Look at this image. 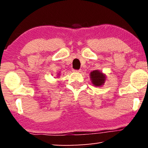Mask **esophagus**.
<instances>
[{"label": "esophagus", "instance_id": "34e87169", "mask_svg": "<svg viewBox=\"0 0 148 148\" xmlns=\"http://www.w3.org/2000/svg\"><path fill=\"white\" fill-rule=\"evenodd\" d=\"M74 71L76 72H81V70H77V71H75V70H74Z\"/></svg>", "mask_w": 148, "mask_h": 148}]
</instances>
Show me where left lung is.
I'll return each mask as SVG.
<instances>
[{
    "mask_svg": "<svg viewBox=\"0 0 148 148\" xmlns=\"http://www.w3.org/2000/svg\"><path fill=\"white\" fill-rule=\"evenodd\" d=\"M90 78L92 84L96 87H101L103 86L106 81V75L100 72L98 70L92 71L90 73Z\"/></svg>",
    "mask_w": 148,
    "mask_h": 148,
    "instance_id": "8db88e82",
    "label": "left lung"
}]
</instances>
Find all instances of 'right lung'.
<instances>
[{
    "mask_svg": "<svg viewBox=\"0 0 148 148\" xmlns=\"http://www.w3.org/2000/svg\"><path fill=\"white\" fill-rule=\"evenodd\" d=\"M58 75H59H59H60V74H58Z\"/></svg>",
    "mask_w": 148,
    "mask_h": 148,
    "instance_id": "add662e5",
    "label": "right lung"
}]
</instances>
